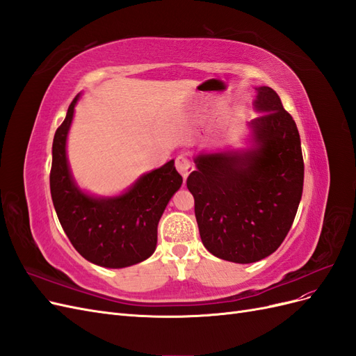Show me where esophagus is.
<instances>
[{
  "label": "esophagus",
  "mask_w": 356,
  "mask_h": 356,
  "mask_svg": "<svg viewBox=\"0 0 356 356\" xmlns=\"http://www.w3.org/2000/svg\"><path fill=\"white\" fill-rule=\"evenodd\" d=\"M175 168H177V170L181 174V177L184 178V181L187 179V177L191 174L193 172V165H191V161H190V159L187 157V156H178L177 159H175Z\"/></svg>",
  "instance_id": "34e87169"
}]
</instances>
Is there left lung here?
<instances>
[{
    "label": "left lung",
    "instance_id": "8db88e82",
    "mask_svg": "<svg viewBox=\"0 0 356 356\" xmlns=\"http://www.w3.org/2000/svg\"><path fill=\"white\" fill-rule=\"evenodd\" d=\"M246 153L202 154L187 178L200 239L222 260L255 263L273 254L294 222L305 161L296 122L277 93L258 88Z\"/></svg>",
    "mask_w": 356,
    "mask_h": 356
}]
</instances>
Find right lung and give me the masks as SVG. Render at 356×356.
Returning a JSON list of instances; mask_svg holds the SVG:
<instances>
[{
  "instance_id": "1",
  "label": "right lung",
  "mask_w": 356,
  "mask_h": 356,
  "mask_svg": "<svg viewBox=\"0 0 356 356\" xmlns=\"http://www.w3.org/2000/svg\"><path fill=\"white\" fill-rule=\"evenodd\" d=\"M71 102L65 120L53 139L50 193L59 222L70 242L86 260L120 268L141 263L157 243V224L168 202L181 187L174 160L138 179L124 195L95 199L84 195L71 178L65 144L74 115Z\"/></svg>"
}]
</instances>
